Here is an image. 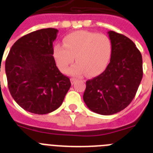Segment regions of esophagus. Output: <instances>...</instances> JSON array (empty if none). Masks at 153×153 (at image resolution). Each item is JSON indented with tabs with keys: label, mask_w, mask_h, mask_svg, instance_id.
I'll list each match as a JSON object with an SVG mask.
<instances>
[{
	"label": "esophagus",
	"mask_w": 153,
	"mask_h": 153,
	"mask_svg": "<svg viewBox=\"0 0 153 153\" xmlns=\"http://www.w3.org/2000/svg\"><path fill=\"white\" fill-rule=\"evenodd\" d=\"M75 80H76V79H74V78H71V84L74 85V82H75Z\"/></svg>",
	"instance_id": "34e87169"
}]
</instances>
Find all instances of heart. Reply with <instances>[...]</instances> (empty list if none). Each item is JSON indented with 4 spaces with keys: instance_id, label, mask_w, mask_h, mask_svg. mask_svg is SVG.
Here are the masks:
<instances>
[{
    "instance_id": "1",
    "label": "heart",
    "mask_w": 153,
    "mask_h": 153,
    "mask_svg": "<svg viewBox=\"0 0 153 153\" xmlns=\"http://www.w3.org/2000/svg\"><path fill=\"white\" fill-rule=\"evenodd\" d=\"M110 53L111 43L108 37L85 30L67 35L64 45L57 44L53 49V57L63 73L68 72L75 57L77 64L69 71L75 76L86 74L92 77L102 73L108 64Z\"/></svg>"
}]
</instances>
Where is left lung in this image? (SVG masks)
<instances>
[{
	"instance_id": "1",
	"label": "left lung",
	"mask_w": 153,
	"mask_h": 153,
	"mask_svg": "<svg viewBox=\"0 0 153 153\" xmlns=\"http://www.w3.org/2000/svg\"><path fill=\"white\" fill-rule=\"evenodd\" d=\"M111 57L102 74L86 82L83 100L96 114L111 115L130 104L142 81V54L133 41L109 31Z\"/></svg>"
}]
</instances>
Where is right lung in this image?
<instances>
[{
    "mask_svg": "<svg viewBox=\"0 0 153 153\" xmlns=\"http://www.w3.org/2000/svg\"><path fill=\"white\" fill-rule=\"evenodd\" d=\"M58 30L34 31L18 39L5 61L11 96L26 111L47 114L62 104L71 87L69 78L57 68L53 42Z\"/></svg>",
    "mask_w": 153,
    "mask_h": 153,
    "instance_id": "add662e5",
    "label": "right lung"
}]
</instances>
